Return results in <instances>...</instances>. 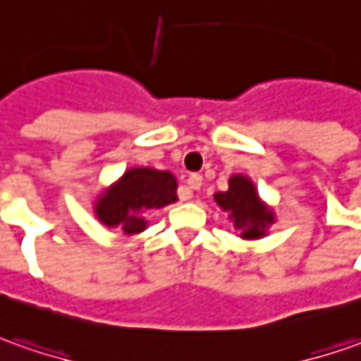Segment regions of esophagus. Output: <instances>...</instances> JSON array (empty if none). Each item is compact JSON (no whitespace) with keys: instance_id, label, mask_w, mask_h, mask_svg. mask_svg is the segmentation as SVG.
<instances>
[{"instance_id":"34e87169","label":"esophagus","mask_w":361,"mask_h":361,"mask_svg":"<svg viewBox=\"0 0 361 361\" xmlns=\"http://www.w3.org/2000/svg\"><path fill=\"white\" fill-rule=\"evenodd\" d=\"M201 183H203V178H201V173H191L190 178H188V190H185V200H190L191 193H193V190H200Z\"/></svg>"}]
</instances>
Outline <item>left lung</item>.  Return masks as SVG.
Returning <instances> with one entry per match:
<instances>
[{
  "mask_svg": "<svg viewBox=\"0 0 361 361\" xmlns=\"http://www.w3.org/2000/svg\"><path fill=\"white\" fill-rule=\"evenodd\" d=\"M213 200L221 212L229 215L237 235L247 241L267 237L269 227L276 221L274 209L261 200L255 181L245 173H233L229 190L217 191Z\"/></svg>",
  "mask_w": 361,
  "mask_h": 361,
  "instance_id": "left-lung-1",
  "label": "left lung"
}]
</instances>
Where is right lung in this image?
Here are the masks:
<instances>
[{"mask_svg": "<svg viewBox=\"0 0 361 361\" xmlns=\"http://www.w3.org/2000/svg\"><path fill=\"white\" fill-rule=\"evenodd\" d=\"M176 201L178 180L171 171L128 168L112 185L98 193L92 212L104 227L120 229L132 237L148 227L146 213Z\"/></svg>", "mask_w": 361, "mask_h": 361, "instance_id": "1", "label": "right lung"}]
</instances>
